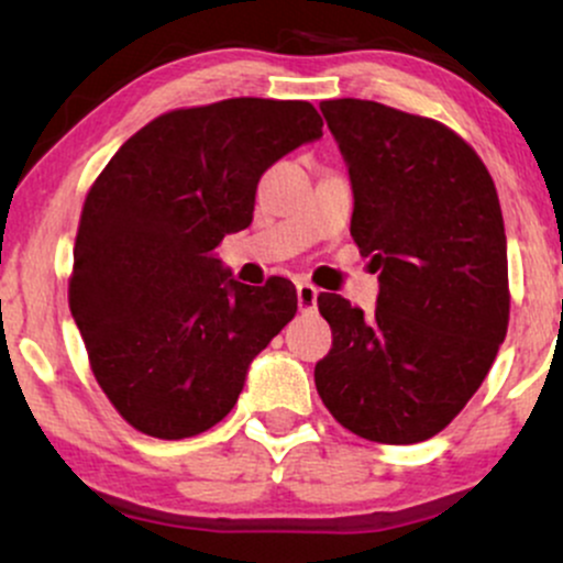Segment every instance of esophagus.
<instances>
[{"instance_id": "1", "label": "esophagus", "mask_w": 563, "mask_h": 563, "mask_svg": "<svg viewBox=\"0 0 563 563\" xmlns=\"http://www.w3.org/2000/svg\"><path fill=\"white\" fill-rule=\"evenodd\" d=\"M318 296L320 290L312 286V283H299L296 286V299H299L301 312H314L318 309Z\"/></svg>"}]
</instances>
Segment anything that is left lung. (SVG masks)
<instances>
[{"instance_id":"obj_1","label":"left lung","mask_w":563,"mask_h":563,"mask_svg":"<svg viewBox=\"0 0 563 563\" xmlns=\"http://www.w3.org/2000/svg\"><path fill=\"white\" fill-rule=\"evenodd\" d=\"M352 183V238L376 312L320 294L333 349L314 386L352 434L431 439L466 407L508 331V249L482 158L439 121L371 100L320 102Z\"/></svg>"}]
</instances>
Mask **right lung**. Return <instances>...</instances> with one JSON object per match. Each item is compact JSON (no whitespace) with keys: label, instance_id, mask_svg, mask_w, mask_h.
I'll return each mask as SVG.
<instances>
[{"label":"right lung","instance_id":"right-lung-1","mask_svg":"<svg viewBox=\"0 0 563 563\" xmlns=\"http://www.w3.org/2000/svg\"><path fill=\"white\" fill-rule=\"evenodd\" d=\"M322 137L309 102L235 97L158 115L84 200L68 301L97 384L142 434L222 421L296 314L286 277L238 283L217 245L254 219L262 174Z\"/></svg>","mask_w":563,"mask_h":563}]
</instances>
